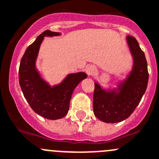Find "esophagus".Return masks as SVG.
I'll return each instance as SVG.
<instances>
[{
	"label": "esophagus",
	"instance_id": "esophagus-1",
	"mask_svg": "<svg viewBox=\"0 0 159 159\" xmlns=\"http://www.w3.org/2000/svg\"><path fill=\"white\" fill-rule=\"evenodd\" d=\"M85 71H86L88 75H93V74H94L97 72V69L93 66H88L86 67V69H85Z\"/></svg>",
	"mask_w": 159,
	"mask_h": 159
}]
</instances>
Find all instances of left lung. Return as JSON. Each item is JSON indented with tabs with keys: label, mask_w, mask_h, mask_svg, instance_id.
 <instances>
[{
	"label": "left lung",
	"mask_w": 159,
	"mask_h": 159,
	"mask_svg": "<svg viewBox=\"0 0 159 159\" xmlns=\"http://www.w3.org/2000/svg\"><path fill=\"white\" fill-rule=\"evenodd\" d=\"M134 59V66L127 80L119 85L120 92H106L95 82L94 115L105 123H118L128 118L138 106L145 93L149 74L145 54L133 36L127 37Z\"/></svg>",
	"instance_id": "obj_1"
}]
</instances>
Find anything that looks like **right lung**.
<instances>
[{"label":"right lung","instance_id":"right-lung-1","mask_svg":"<svg viewBox=\"0 0 159 159\" xmlns=\"http://www.w3.org/2000/svg\"><path fill=\"white\" fill-rule=\"evenodd\" d=\"M50 30L39 35L24 52L19 68V82L25 99L35 112L48 120H58L69 111L70 101L77 85L87 78L85 73L69 74L61 84L51 87L35 69V60L44 36L59 35Z\"/></svg>","mask_w":159,"mask_h":159}]
</instances>
